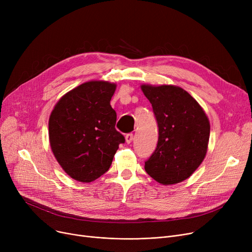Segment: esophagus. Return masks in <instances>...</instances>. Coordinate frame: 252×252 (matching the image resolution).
<instances>
[{
  "label": "esophagus",
  "instance_id": "34e87169",
  "mask_svg": "<svg viewBox=\"0 0 252 252\" xmlns=\"http://www.w3.org/2000/svg\"><path fill=\"white\" fill-rule=\"evenodd\" d=\"M133 139H134V135H133V134H127V135L126 136V142L127 144H130L131 142H133Z\"/></svg>",
  "mask_w": 252,
  "mask_h": 252
}]
</instances>
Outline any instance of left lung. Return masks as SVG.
<instances>
[{
	"label": "left lung",
	"instance_id": "left-lung-1",
	"mask_svg": "<svg viewBox=\"0 0 252 252\" xmlns=\"http://www.w3.org/2000/svg\"><path fill=\"white\" fill-rule=\"evenodd\" d=\"M141 90L152 104L159 131L157 147L145 162V170L165 186L187 180L207 152L210 124L205 111L178 86L143 84Z\"/></svg>",
	"mask_w": 252,
	"mask_h": 252
}]
</instances>
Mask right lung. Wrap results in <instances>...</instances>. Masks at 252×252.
Listing matches in <instances>:
<instances>
[{"label":"right lung","mask_w":252,"mask_h":252,"mask_svg":"<svg viewBox=\"0 0 252 252\" xmlns=\"http://www.w3.org/2000/svg\"><path fill=\"white\" fill-rule=\"evenodd\" d=\"M116 84L90 81L63 95L49 118V141L62 169L81 183L107 171L125 137L115 129L110 100Z\"/></svg>","instance_id":"obj_1"}]
</instances>
